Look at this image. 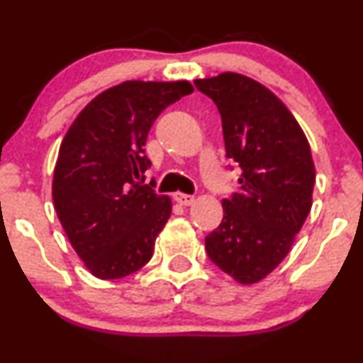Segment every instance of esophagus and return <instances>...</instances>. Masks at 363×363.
I'll list each match as a JSON object with an SVG mask.
<instances>
[{
  "label": "esophagus",
  "instance_id": "obj_1",
  "mask_svg": "<svg viewBox=\"0 0 363 363\" xmlns=\"http://www.w3.org/2000/svg\"><path fill=\"white\" fill-rule=\"evenodd\" d=\"M174 199H176L179 205H182V206H189L194 203V196L184 194V193H176L174 194Z\"/></svg>",
  "mask_w": 363,
  "mask_h": 363
}]
</instances>
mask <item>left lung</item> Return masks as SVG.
<instances>
[{"label": "left lung", "instance_id": "left-lung-1", "mask_svg": "<svg viewBox=\"0 0 363 363\" xmlns=\"http://www.w3.org/2000/svg\"><path fill=\"white\" fill-rule=\"evenodd\" d=\"M218 107L227 157L240 189L223 199V220L205 239L210 259L240 285L268 277L285 259L312 206L311 145L289 107L245 74L194 80Z\"/></svg>", "mask_w": 363, "mask_h": 363}]
</instances>
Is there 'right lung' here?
I'll list each match as a JSON object with an SVG mask.
<instances>
[{"mask_svg": "<svg viewBox=\"0 0 363 363\" xmlns=\"http://www.w3.org/2000/svg\"><path fill=\"white\" fill-rule=\"evenodd\" d=\"M194 89L187 80H128L83 107L61 141L52 177L57 218L83 264L118 280L152 259L172 213L169 196L145 181L150 128L160 112Z\"/></svg>", "mask_w": 363, "mask_h": 363, "instance_id": "right-lung-1", "label": "right lung"}]
</instances>
